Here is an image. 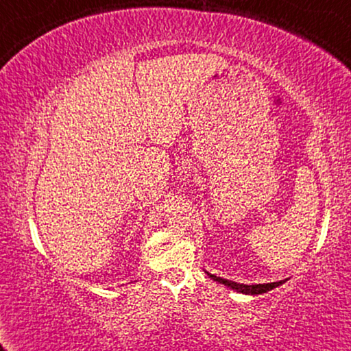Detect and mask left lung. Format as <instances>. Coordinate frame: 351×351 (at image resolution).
Returning a JSON list of instances; mask_svg holds the SVG:
<instances>
[{"instance_id":"8db88e82","label":"left lung","mask_w":351,"mask_h":351,"mask_svg":"<svg viewBox=\"0 0 351 351\" xmlns=\"http://www.w3.org/2000/svg\"><path fill=\"white\" fill-rule=\"evenodd\" d=\"M208 273V276L210 280L220 282V285L230 287V289L239 292V294H244V295H258V294H265V292L275 289V287L285 285L287 280H281V281H276V282H263V285H243V282H234V281H230V280H223V278L220 276H215L213 273L206 271Z\"/></svg>"}]
</instances>
